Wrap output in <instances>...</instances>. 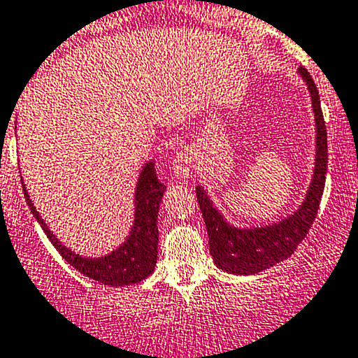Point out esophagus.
<instances>
[{"label":"esophagus","mask_w":358,"mask_h":358,"mask_svg":"<svg viewBox=\"0 0 358 358\" xmlns=\"http://www.w3.org/2000/svg\"><path fill=\"white\" fill-rule=\"evenodd\" d=\"M192 168H194V157L192 152L189 149H183L182 152H178L171 162V171L175 178H189L192 176Z\"/></svg>","instance_id":"obj_1"}]
</instances>
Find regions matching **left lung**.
Segmentation results:
<instances>
[{
  "mask_svg": "<svg viewBox=\"0 0 358 358\" xmlns=\"http://www.w3.org/2000/svg\"><path fill=\"white\" fill-rule=\"evenodd\" d=\"M299 76L305 79L312 96L315 114V169L305 201L287 218L266 227L237 229L230 225L222 213L215 208L202 187H196V196L204 218L209 237V252L216 266L236 275H252L263 272L279 262L287 259L296 251L298 244L312 229L319 211L327 175V129L324 122L320 96L312 76L305 67H299Z\"/></svg>",
  "mask_w": 358,
  "mask_h": 358,
  "instance_id": "8db88e82",
  "label": "left lung"
}]
</instances>
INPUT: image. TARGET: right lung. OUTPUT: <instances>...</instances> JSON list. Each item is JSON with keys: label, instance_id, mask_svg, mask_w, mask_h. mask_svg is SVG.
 <instances>
[{"label": "right lung", "instance_id": "add662e5", "mask_svg": "<svg viewBox=\"0 0 358 358\" xmlns=\"http://www.w3.org/2000/svg\"><path fill=\"white\" fill-rule=\"evenodd\" d=\"M154 164H156L154 161L147 162L138 176L135 190V222H133L131 232L115 251L100 258H83L64 246L36 211L25 187L24 196L29 209L41 225L43 232L52 241L53 246L69 265L74 266L83 275L99 280L106 286H129V284L147 279L154 272V266L157 263V213L166 185L157 180Z\"/></svg>", "mask_w": 358, "mask_h": 358}]
</instances>
